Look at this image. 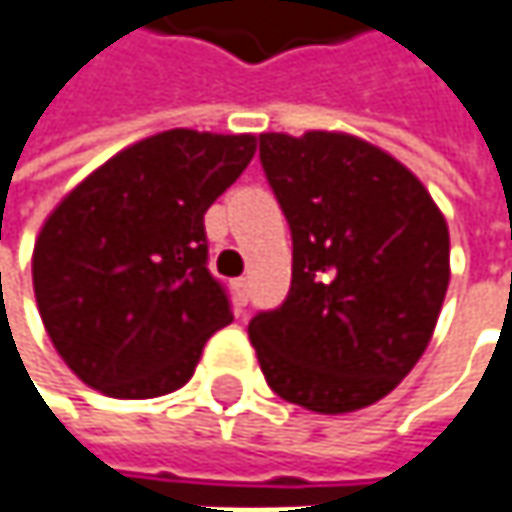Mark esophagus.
Instances as JSON below:
<instances>
[{"mask_svg": "<svg viewBox=\"0 0 512 512\" xmlns=\"http://www.w3.org/2000/svg\"><path fill=\"white\" fill-rule=\"evenodd\" d=\"M232 289H235V298H238V304L244 307V304H247V295H250V280H247V277H238V280L232 283Z\"/></svg>", "mask_w": 512, "mask_h": 512, "instance_id": "esophagus-1", "label": "esophagus"}]
</instances>
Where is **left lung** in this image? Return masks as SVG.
Returning a JSON list of instances; mask_svg holds the SVG:
<instances>
[{
  "mask_svg": "<svg viewBox=\"0 0 512 512\" xmlns=\"http://www.w3.org/2000/svg\"><path fill=\"white\" fill-rule=\"evenodd\" d=\"M292 229V286L247 334L268 387L319 414L367 408L426 352L450 283V235L387 151L331 130L262 133Z\"/></svg>",
  "mask_w": 512,
  "mask_h": 512,
  "instance_id": "left-lung-1",
  "label": "left lung"
}]
</instances>
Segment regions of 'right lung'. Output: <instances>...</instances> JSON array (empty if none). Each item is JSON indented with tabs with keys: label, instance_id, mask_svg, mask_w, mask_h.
I'll return each mask as SVG.
<instances>
[{
	"label": "right lung",
	"instance_id": "add662e5",
	"mask_svg": "<svg viewBox=\"0 0 512 512\" xmlns=\"http://www.w3.org/2000/svg\"><path fill=\"white\" fill-rule=\"evenodd\" d=\"M256 154L250 133L175 128L139 139L47 217L32 253L41 322L62 361L116 399L190 382L232 322L208 271L205 211Z\"/></svg>",
	"mask_w": 512,
	"mask_h": 512
}]
</instances>
